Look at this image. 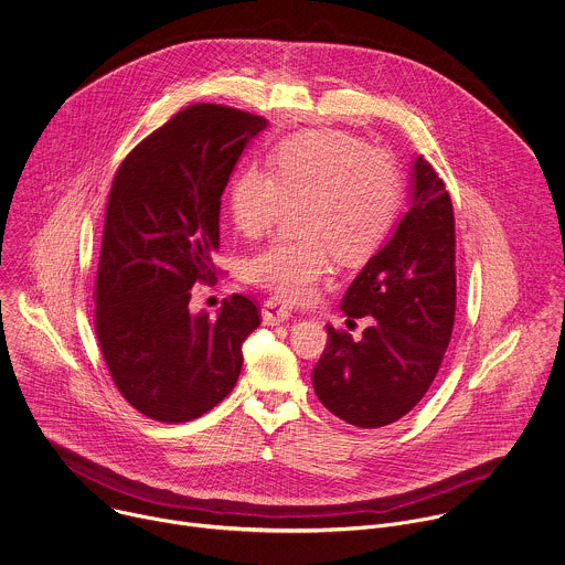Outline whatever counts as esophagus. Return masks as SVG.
I'll list each match as a JSON object with an SVG mask.
<instances>
[{
	"mask_svg": "<svg viewBox=\"0 0 565 565\" xmlns=\"http://www.w3.org/2000/svg\"><path fill=\"white\" fill-rule=\"evenodd\" d=\"M290 319V310L279 306L277 301H266L264 310H262V321L264 326H279L286 323Z\"/></svg>",
	"mask_w": 565,
	"mask_h": 565,
	"instance_id": "obj_1",
	"label": "esophagus"
}]
</instances>
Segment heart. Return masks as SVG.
Listing matches in <instances>:
<instances>
[{"instance_id": "b5f03b06", "label": "heart", "mask_w": 565, "mask_h": 565, "mask_svg": "<svg viewBox=\"0 0 565 565\" xmlns=\"http://www.w3.org/2000/svg\"><path fill=\"white\" fill-rule=\"evenodd\" d=\"M273 173L246 169L231 189V213L244 237L266 235L286 206H297L303 239L275 242L248 264V279L286 303L315 299L330 270V250L352 264L367 257L390 228L398 171L359 138L321 129L284 140Z\"/></svg>"}]
</instances>
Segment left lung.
Returning <instances> with one entry per match:
<instances>
[{"mask_svg": "<svg viewBox=\"0 0 565 565\" xmlns=\"http://www.w3.org/2000/svg\"><path fill=\"white\" fill-rule=\"evenodd\" d=\"M341 310L372 323L359 341L328 326L315 392L354 427L392 425L431 387L456 317L454 204L423 156L412 160L407 213L350 284Z\"/></svg>", "mask_w": 565, "mask_h": 565, "instance_id": "8db88e82", "label": "left lung"}]
</instances>
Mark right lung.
Masks as SVG:
<instances>
[{"mask_svg": "<svg viewBox=\"0 0 565 565\" xmlns=\"http://www.w3.org/2000/svg\"><path fill=\"white\" fill-rule=\"evenodd\" d=\"M268 120L224 105L178 111L120 164L96 275V334L125 401L158 423H189L235 387L257 306L233 295L211 319L189 310L213 281L220 204L244 149Z\"/></svg>", "mask_w": 565, "mask_h": 565, "instance_id": "obj_1", "label": "right lung"}]
</instances>
